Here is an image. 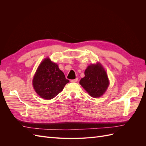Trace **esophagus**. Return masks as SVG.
I'll use <instances>...</instances> for the list:
<instances>
[{
    "label": "esophagus",
    "instance_id": "esophagus-1",
    "mask_svg": "<svg viewBox=\"0 0 146 146\" xmlns=\"http://www.w3.org/2000/svg\"><path fill=\"white\" fill-rule=\"evenodd\" d=\"M77 81H78V78H76V79H74V80H70V82H72V83H76V82H77Z\"/></svg>",
    "mask_w": 146,
    "mask_h": 146
}]
</instances>
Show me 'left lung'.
<instances>
[{"mask_svg":"<svg viewBox=\"0 0 146 146\" xmlns=\"http://www.w3.org/2000/svg\"><path fill=\"white\" fill-rule=\"evenodd\" d=\"M107 74L100 63L91 64L85 71V77L80 84L92 98H99L102 96L109 86Z\"/></svg>","mask_w":146,"mask_h":146,"instance_id":"1","label":"left lung"}]
</instances>
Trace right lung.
Instances as JSON below:
<instances>
[{"mask_svg":"<svg viewBox=\"0 0 146 146\" xmlns=\"http://www.w3.org/2000/svg\"><path fill=\"white\" fill-rule=\"evenodd\" d=\"M69 80L58 66L49 58L44 60L39 65L33 78V86L36 93L46 100L54 98L63 90Z\"/></svg>","mask_w":146,"mask_h":146,"instance_id":"1","label":"right lung"}]
</instances>
